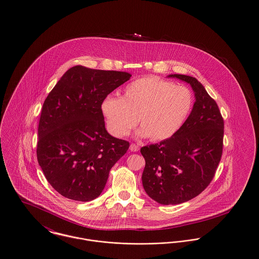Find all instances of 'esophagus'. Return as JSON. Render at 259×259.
Returning a JSON list of instances; mask_svg holds the SVG:
<instances>
[{"label":"esophagus","instance_id":"esophagus-1","mask_svg":"<svg viewBox=\"0 0 259 259\" xmlns=\"http://www.w3.org/2000/svg\"><path fill=\"white\" fill-rule=\"evenodd\" d=\"M139 149H140V147H139L138 145H136V144H131V145H130V150H131V151L136 152V151H139Z\"/></svg>","mask_w":259,"mask_h":259}]
</instances>
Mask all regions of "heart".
Returning <instances> with one entry per match:
<instances>
[{
    "label": "heart",
    "mask_w": 259,
    "mask_h": 259,
    "mask_svg": "<svg viewBox=\"0 0 259 259\" xmlns=\"http://www.w3.org/2000/svg\"><path fill=\"white\" fill-rule=\"evenodd\" d=\"M192 105L193 96L187 87L158 76H144L127 84L120 98L104 99L101 111L112 135H129L139 119L143 127L140 135L159 142L178 132Z\"/></svg>",
    "instance_id": "1"
}]
</instances>
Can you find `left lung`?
I'll return each instance as SVG.
<instances>
[{
    "label": "left lung",
    "instance_id": "obj_1",
    "mask_svg": "<svg viewBox=\"0 0 259 259\" xmlns=\"http://www.w3.org/2000/svg\"><path fill=\"white\" fill-rule=\"evenodd\" d=\"M169 76L189 83L196 101L175 135L141 148L146 160L142 181L151 199L177 205L196 197L213 179L222 159L224 121L218 104L195 77Z\"/></svg>",
    "mask_w": 259,
    "mask_h": 259
}]
</instances>
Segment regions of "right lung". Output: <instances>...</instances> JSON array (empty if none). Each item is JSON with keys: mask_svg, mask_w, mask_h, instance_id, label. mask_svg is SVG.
Listing matches in <instances>:
<instances>
[{"mask_svg": "<svg viewBox=\"0 0 259 259\" xmlns=\"http://www.w3.org/2000/svg\"><path fill=\"white\" fill-rule=\"evenodd\" d=\"M130 77L125 72L74 66L45 100L37 128V162L62 196L82 202L98 197L111 167L128 150L129 142L107 132L101 105Z\"/></svg>", "mask_w": 259, "mask_h": 259, "instance_id": "add662e5", "label": "right lung"}]
</instances>
